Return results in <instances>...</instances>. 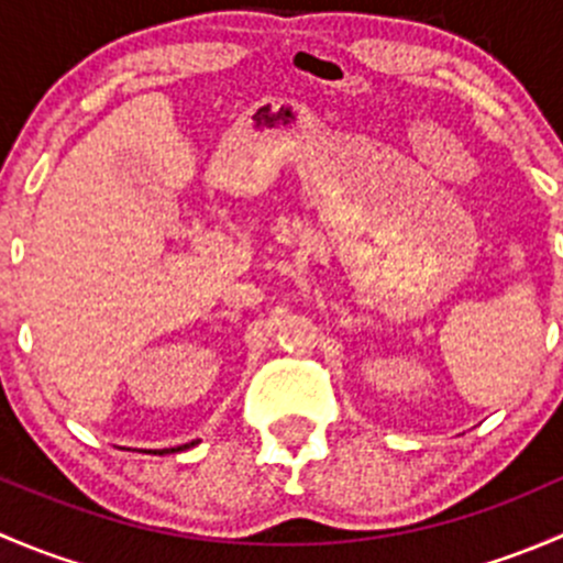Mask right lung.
Masks as SVG:
<instances>
[{"instance_id":"add662e5","label":"right lung","mask_w":563,"mask_h":563,"mask_svg":"<svg viewBox=\"0 0 563 563\" xmlns=\"http://www.w3.org/2000/svg\"><path fill=\"white\" fill-rule=\"evenodd\" d=\"M196 441H190V444H181V446H172V450H144V452H152V455H172V452H181V450H190V446H196Z\"/></svg>"}]
</instances>
